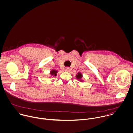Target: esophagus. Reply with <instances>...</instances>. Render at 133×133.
<instances>
[{
  "label": "esophagus",
  "instance_id": "1",
  "mask_svg": "<svg viewBox=\"0 0 133 133\" xmlns=\"http://www.w3.org/2000/svg\"><path fill=\"white\" fill-rule=\"evenodd\" d=\"M65 71H70V69H69V68H66L65 69Z\"/></svg>",
  "mask_w": 133,
  "mask_h": 133
}]
</instances>
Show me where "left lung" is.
<instances>
[{
	"instance_id": "8db88e82",
	"label": "left lung",
	"mask_w": 133,
	"mask_h": 133,
	"mask_svg": "<svg viewBox=\"0 0 133 133\" xmlns=\"http://www.w3.org/2000/svg\"><path fill=\"white\" fill-rule=\"evenodd\" d=\"M76 77L77 79H80L82 77V75L80 74V73H78V74L77 75Z\"/></svg>"
}]
</instances>
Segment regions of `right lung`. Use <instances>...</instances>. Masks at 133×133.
I'll return each instance as SVG.
<instances>
[{"label":"right lung","mask_w":133,"mask_h":133,"mask_svg":"<svg viewBox=\"0 0 133 133\" xmlns=\"http://www.w3.org/2000/svg\"><path fill=\"white\" fill-rule=\"evenodd\" d=\"M56 73H57V72H56V71H55V70H53V71H51V75H54L55 76H56Z\"/></svg>","instance_id":"obj_1"}]
</instances>
